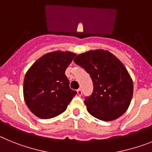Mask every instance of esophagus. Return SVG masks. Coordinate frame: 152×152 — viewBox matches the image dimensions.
I'll return each instance as SVG.
<instances>
[{
	"instance_id": "obj_1",
	"label": "esophagus",
	"mask_w": 152,
	"mask_h": 152,
	"mask_svg": "<svg viewBox=\"0 0 152 152\" xmlns=\"http://www.w3.org/2000/svg\"><path fill=\"white\" fill-rule=\"evenodd\" d=\"M77 94H78V96H82V89H77Z\"/></svg>"
}]
</instances>
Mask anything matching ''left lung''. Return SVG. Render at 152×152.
<instances>
[{
	"mask_svg": "<svg viewBox=\"0 0 152 152\" xmlns=\"http://www.w3.org/2000/svg\"><path fill=\"white\" fill-rule=\"evenodd\" d=\"M91 76L93 92L86 97L88 113L102 121L119 118L129 109L133 95V81L123 63L108 50H95L74 59Z\"/></svg>",
	"mask_w": 152,
	"mask_h": 152,
	"instance_id": "left-lung-1",
	"label": "left lung"
}]
</instances>
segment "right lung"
<instances>
[{
  "label": "right lung",
  "instance_id": "right-lung-1",
  "mask_svg": "<svg viewBox=\"0 0 152 152\" xmlns=\"http://www.w3.org/2000/svg\"><path fill=\"white\" fill-rule=\"evenodd\" d=\"M76 54L56 50L39 58L23 80V98L31 113L48 119L63 113L76 92L69 88L65 71Z\"/></svg>",
  "mask_w": 152,
  "mask_h": 152
}]
</instances>
